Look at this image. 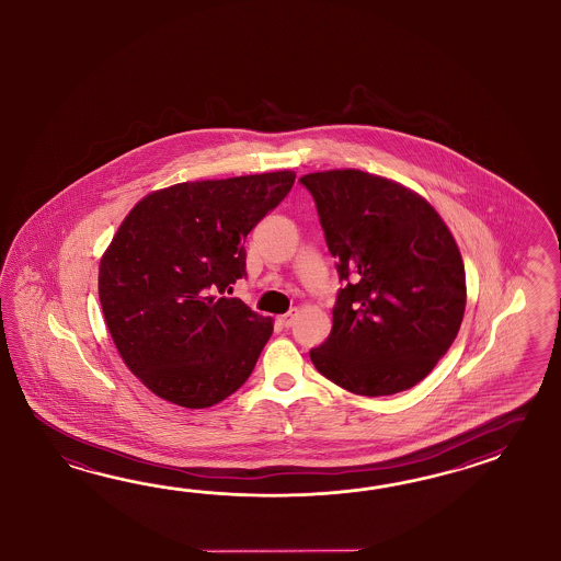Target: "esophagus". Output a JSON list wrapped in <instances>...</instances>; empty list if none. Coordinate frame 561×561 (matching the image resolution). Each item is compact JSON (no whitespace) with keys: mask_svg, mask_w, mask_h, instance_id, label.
Masks as SVG:
<instances>
[{"mask_svg":"<svg viewBox=\"0 0 561 561\" xmlns=\"http://www.w3.org/2000/svg\"><path fill=\"white\" fill-rule=\"evenodd\" d=\"M296 314H298V310H289L288 314L279 317V324H282V327H286V329H289V327L294 324V319H296Z\"/></svg>","mask_w":561,"mask_h":561,"instance_id":"esophagus-1","label":"esophagus"}]
</instances>
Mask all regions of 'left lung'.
Returning a JSON list of instances; mask_svg holds the SVG:
<instances>
[{"instance_id": "left-lung-1", "label": "left lung", "mask_w": 561, "mask_h": 561, "mask_svg": "<svg viewBox=\"0 0 561 561\" xmlns=\"http://www.w3.org/2000/svg\"><path fill=\"white\" fill-rule=\"evenodd\" d=\"M300 182L347 282L312 364L353 394L409 390L451 347L466 312V270L451 230L421 194L381 175L331 169Z\"/></svg>"}]
</instances>
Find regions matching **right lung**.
<instances>
[{
    "mask_svg": "<svg viewBox=\"0 0 561 561\" xmlns=\"http://www.w3.org/2000/svg\"><path fill=\"white\" fill-rule=\"evenodd\" d=\"M294 171L175 183L122 220L98 291L122 362L152 394L208 409L234 394L273 333L239 298L244 239L288 196Z\"/></svg>",
    "mask_w": 561,
    "mask_h": 561,
    "instance_id": "add662e5",
    "label": "right lung"
}]
</instances>
